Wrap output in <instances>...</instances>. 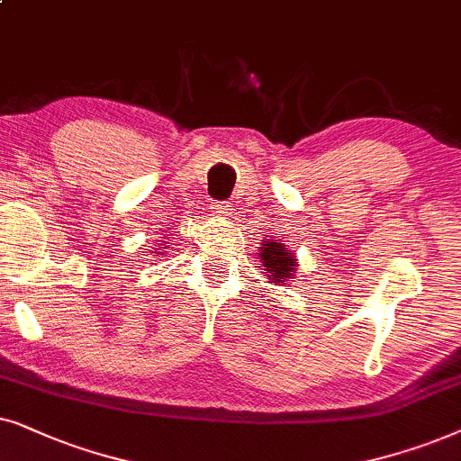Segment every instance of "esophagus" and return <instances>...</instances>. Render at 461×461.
Returning <instances> with one entry per match:
<instances>
[{
	"label": "esophagus",
	"mask_w": 461,
	"mask_h": 461,
	"mask_svg": "<svg viewBox=\"0 0 461 461\" xmlns=\"http://www.w3.org/2000/svg\"><path fill=\"white\" fill-rule=\"evenodd\" d=\"M211 208H212V214L223 217V214H227V211H230V204H227V202H212Z\"/></svg>",
	"instance_id": "obj_1"
}]
</instances>
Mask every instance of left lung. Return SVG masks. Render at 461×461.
<instances>
[{"mask_svg":"<svg viewBox=\"0 0 461 461\" xmlns=\"http://www.w3.org/2000/svg\"><path fill=\"white\" fill-rule=\"evenodd\" d=\"M261 266L266 274L272 276L276 282H286L294 274V255L282 247L280 240H267L261 244Z\"/></svg>","mask_w":461,"mask_h":461,"instance_id":"left-lung-1","label":"left lung"}]
</instances>
